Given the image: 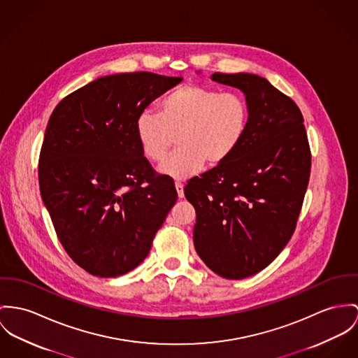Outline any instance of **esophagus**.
Instances as JSON below:
<instances>
[{"label":"esophagus","mask_w":358,"mask_h":358,"mask_svg":"<svg viewBox=\"0 0 358 358\" xmlns=\"http://www.w3.org/2000/svg\"><path fill=\"white\" fill-rule=\"evenodd\" d=\"M176 189H177V194L180 199L184 197V185L181 182H176Z\"/></svg>","instance_id":"obj_1"}]
</instances>
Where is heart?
<instances>
[{
  "label": "heart",
  "instance_id": "b5f03b06",
  "mask_svg": "<svg viewBox=\"0 0 358 358\" xmlns=\"http://www.w3.org/2000/svg\"><path fill=\"white\" fill-rule=\"evenodd\" d=\"M248 124L249 106L241 94L184 84L166 95L158 113L138 114L135 134L150 162H161L177 135L178 150L158 170L187 180L200 173L206 162L218 166L229 159L245 138Z\"/></svg>",
  "mask_w": 358,
  "mask_h": 358
}]
</instances>
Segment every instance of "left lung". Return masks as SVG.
<instances>
[{
  "instance_id": "8db88e82",
  "label": "left lung",
  "mask_w": 358,
  "mask_h": 358,
  "mask_svg": "<svg viewBox=\"0 0 358 358\" xmlns=\"http://www.w3.org/2000/svg\"><path fill=\"white\" fill-rule=\"evenodd\" d=\"M238 88L249 106L247 134L223 164L188 181L196 210L193 244L215 274L244 279L266 268L289 243L310 173L299 106L253 73H214Z\"/></svg>"
}]
</instances>
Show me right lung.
Returning a JSON list of instances; mask_svg holds the SVG:
<instances>
[{
    "mask_svg": "<svg viewBox=\"0 0 358 358\" xmlns=\"http://www.w3.org/2000/svg\"><path fill=\"white\" fill-rule=\"evenodd\" d=\"M182 78L117 73L64 98L50 115L39 157V189L71 259L101 278L124 275L147 257L177 201L135 134L141 111Z\"/></svg>",
    "mask_w": 358,
    "mask_h": 358,
    "instance_id": "add662e5",
    "label": "right lung"
}]
</instances>
